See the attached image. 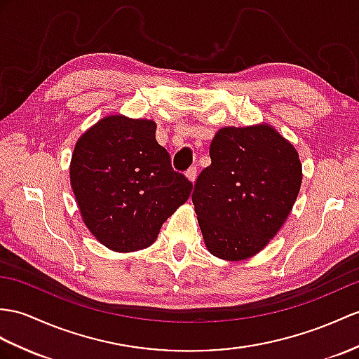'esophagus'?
Wrapping results in <instances>:
<instances>
[{
  "label": "esophagus",
  "instance_id": "1",
  "mask_svg": "<svg viewBox=\"0 0 359 359\" xmlns=\"http://www.w3.org/2000/svg\"><path fill=\"white\" fill-rule=\"evenodd\" d=\"M186 177H187L191 182H195V180H196V177H198V169L195 168V165H191V168L186 172Z\"/></svg>",
  "mask_w": 359,
  "mask_h": 359
}]
</instances>
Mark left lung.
<instances>
[{
  "instance_id": "obj_1",
  "label": "left lung",
  "mask_w": 359,
  "mask_h": 359,
  "mask_svg": "<svg viewBox=\"0 0 359 359\" xmlns=\"http://www.w3.org/2000/svg\"><path fill=\"white\" fill-rule=\"evenodd\" d=\"M191 201L205 245L224 260L266 247L299 195L302 164L294 146L266 125L222 128L210 144Z\"/></svg>"
}]
</instances>
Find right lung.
I'll list each match as a JSON object with an SVG mask.
<instances>
[{"label":"right lung","mask_w":359,"mask_h":359,"mask_svg":"<svg viewBox=\"0 0 359 359\" xmlns=\"http://www.w3.org/2000/svg\"><path fill=\"white\" fill-rule=\"evenodd\" d=\"M155 123L102 118L79 138L69 180L85 225L114 251L149 247L191 187L155 140Z\"/></svg>","instance_id":"1"}]
</instances>
